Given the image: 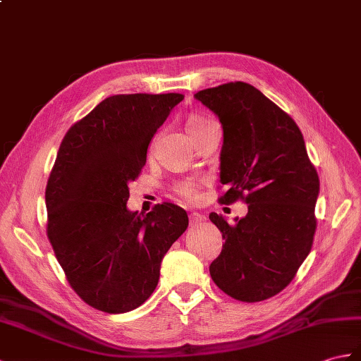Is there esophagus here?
<instances>
[{
    "mask_svg": "<svg viewBox=\"0 0 361 361\" xmlns=\"http://www.w3.org/2000/svg\"><path fill=\"white\" fill-rule=\"evenodd\" d=\"M189 219H190V224L194 226V224H198V223H201V221H204V215L194 212V214H190Z\"/></svg>",
    "mask_w": 361,
    "mask_h": 361,
    "instance_id": "esophagus-1",
    "label": "esophagus"
}]
</instances>
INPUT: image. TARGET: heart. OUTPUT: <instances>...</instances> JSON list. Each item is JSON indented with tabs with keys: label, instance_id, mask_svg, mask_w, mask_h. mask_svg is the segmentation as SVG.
<instances>
[{
	"label": "heart",
	"instance_id": "1",
	"mask_svg": "<svg viewBox=\"0 0 361 361\" xmlns=\"http://www.w3.org/2000/svg\"><path fill=\"white\" fill-rule=\"evenodd\" d=\"M209 123H212V121H209V120H206V118H200V116H192V118H189V121H188V124H186L189 135H192V133H195V132L201 130V129H203L204 126H207ZM178 194H180L183 198H186V200H194V198L197 197V186H195V183L186 181V183L180 184V186H178Z\"/></svg>",
	"mask_w": 361,
	"mask_h": 361
}]
</instances>
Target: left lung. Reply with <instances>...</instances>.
<instances>
[{"mask_svg":"<svg viewBox=\"0 0 361 361\" xmlns=\"http://www.w3.org/2000/svg\"><path fill=\"white\" fill-rule=\"evenodd\" d=\"M195 99L221 123V203L245 200L247 214L229 223L211 212L223 249L209 266L214 283L247 303L279 294L311 252L320 180L290 116L247 82L200 90Z\"/></svg>","mask_w":361,"mask_h":361,"instance_id":"1","label":"left lung"}]
</instances>
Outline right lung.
Listing matches in <instances>:
<instances>
[{
	"label": "right lung",
	"mask_w": 361,
	"mask_h": 361,
	"mask_svg": "<svg viewBox=\"0 0 361 361\" xmlns=\"http://www.w3.org/2000/svg\"><path fill=\"white\" fill-rule=\"evenodd\" d=\"M184 97L103 99L66 133L46 188L47 237L73 290L92 307L124 314L152 295L161 262L189 219L164 203L129 211V183L157 129Z\"/></svg>",
	"instance_id": "add662e5"
}]
</instances>
